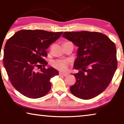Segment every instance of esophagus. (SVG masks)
Masks as SVG:
<instances>
[{
	"label": "esophagus",
	"mask_w": 124,
	"mask_h": 124,
	"mask_svg": "<svg viewBox=\"0 0 124 124\" xmlns=\"http://www.w3.org/2000/svg\"><path fill=\"white\" fill-rule=\"evenodd\" d=\"M59 75H63V76H64V77H67V75H68V74H67V73H60Z\"/></svg>",
	"instance_id": "obj_1"
}]
</instances>
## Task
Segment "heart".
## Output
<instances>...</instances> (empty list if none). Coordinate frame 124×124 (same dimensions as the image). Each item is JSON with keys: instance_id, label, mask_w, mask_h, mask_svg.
Wrapping results in <instances>:
<instances>
[{"instance_id": "1", "label": "heart", "mask_w": 124, "mask_h": 124, "mask_svg": "<svg viewBox=\"0 0 124 124\" xmlns=\"http://www.w3.org/2000/svg\"><path fill=\"white\" fill-rule=\"evenodd\" d=\"M51 64L58 70H66L68 65V61L67 60H56L51 62Z\"/></svg>"}]
</instances>
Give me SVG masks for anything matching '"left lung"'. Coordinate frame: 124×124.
<instances>
[{
	"instance_id": "left-lung-1",
	"label": "left lung",
	"mask_w": 124,
	"mask_h": 124,
	"mask_svg": "<svg viewBox=\"0 0 124 124\" xmlns=\"http://www.w3.org/2000/svg\"><path fill=\"white\" fill-rule=\"evenodd\" d=\"M78 47L73 75L76 83L70 91L77 97L89 100L100 95L112 81L117 68L115 44L102 33L66 32L62 35Z\"/></svg>"
}]
</instances>
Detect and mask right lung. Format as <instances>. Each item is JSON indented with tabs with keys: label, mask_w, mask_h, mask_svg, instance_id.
<instances>
[{
	"label": "right lung",
	"mask_w": 124,
	"mask_h": 124,
	"mask_svg": "<svg viewBox=\"0 0 124 124\" xmlns=\"http://www.w3.org/2000/svg\"><path fill=\"white\" fill-rule=\"evenodd\" d=\"M63 32L44 30H21L8 40L4 50V66L10 81L16 90L24 96L38 98L44 96L51 87L50 79L58 71L44 59L46 50L57 40ZM43 65L39 71L36 67Z\"/></svg>",
	"instance_id": "add662e5"
}]
</instances>
